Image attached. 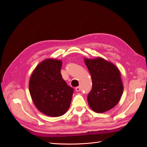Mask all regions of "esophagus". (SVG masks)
Listing matches in <instances>:
<instances>
[{
    "mask_svg": "<svg viewBox=\"0 0 147 147\" xmlns=\"http://www.w3.org/2000/svg\"><path fill=\"white\" fill-rule=\"evenodd\" d=\"M75 90H76V91H80V86H77V87H76L75 88Z\"/></svg>",
    "mask_w": 147,
    "mask_h": 147,
    "instance_id": "obj_1",
    "label": "esophagus"
}]
</instances>
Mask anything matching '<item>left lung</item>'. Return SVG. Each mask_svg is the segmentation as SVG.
Segmentation results:
<instances>
[{
    "instance_id": "left-lung-1",
    "label": "left lung",
    "mask_w": 147,
    "mask_h": 147,
    "mask_svg": "<svg viewBox=\"0 0 147 147\" xmlns=\"http://www.w3.org/2000/svg\"><path fill=\"white\" fill-rule=\"evenodd\" d=\"M84 62L91 75L92 86L88 95L90 107L97 113H103L116 105L123 91L119 69L101 57Z\"/></svg>"
}]
</instances>
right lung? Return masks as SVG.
<instances>
[{"mask_svg": "<svg viewBox=\"0 0 147 147\" xmlns=\"http://www.w3.org/2000/svg\"><path fill=\"white\" fill-rule=\"evenodd\" d=\"M62 62L48 59L39 64L31 75L29 87L37 108L50 117H59L68 110L74 88L62 77Z\"/></svg>", "mask_w": 147, "mask_h": 147, "instance_id": "right-lung-1", "label": "right lung"}]
</instances>
